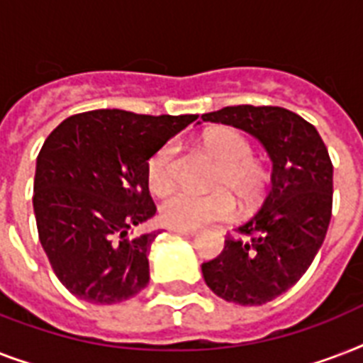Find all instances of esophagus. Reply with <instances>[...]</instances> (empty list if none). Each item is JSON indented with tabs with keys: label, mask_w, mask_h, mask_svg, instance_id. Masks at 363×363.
<instances>
[{
	"label": "esophagus",
	"mask_w": 363,
	"mask_h": 363,
	"mask_svg": "<svg viewBox=\"0 0 363 363\" xmlns=\"http://www.w3.org/2000/svg\"><path fill=\"white\" fill-rule=\"evenodd\" d=\"M175 233H181V235H184V238H194L196 235V230H184V228H171Z\"/></svg>",
	"instance_id": "34e87169"
}]
</instances>
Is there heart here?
<instances>
[{"label": "heart", "mask_w": 363, "mask_h": 363, "mask_svg": "<svg viewBox=\"0 0 363 363\" xmlns=\"http://www.w3.org/2000/svg\"><path fill=\"white\" fill-rule=\"evenodd\" d=\"M201 145L218 162L213 182L215 186L226 188L245 207H250L262 198L267 173L252 158V148L245 135L233 128H213L205 131ZM175 154L177 143L169 141L147 160V184L156 196H164L173 188ZM227 193L215 190L199 196L177 192L160 205V218L165 226L184 230H198L211 222L228 220L235 213V201Z\"/></svg>", "instance_id": "obj_1"}]
</instances>
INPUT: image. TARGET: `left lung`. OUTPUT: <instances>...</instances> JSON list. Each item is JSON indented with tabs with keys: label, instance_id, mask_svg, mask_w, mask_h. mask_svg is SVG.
<instances>
[{
	"label": "left lung",
	"instance_id": "obj_1",
	"mask_svg": "<svg viewBox=\"0 0 363 363\" xmlns=\"http://www.w3.org/2000/svg\"><path fill=\"white\" fill-rule=\"evenodd\" d=\"M233 125L265 148L271 186L264 203L201 265L207 286L239 305H262L292 288L313 264L332 218L333 165L313 124L282 107L238 105L201 116Z\"/></svg>",
	"mask_w": 363,
	"mask_h": 363
}]
</instances>
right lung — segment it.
<instances>
[{"instance_id": "obj_1", "label": "right lung", "mask_w": 363, "mask_h": 363, "mask_svg": "<svg viewBox=\"0 0 363 363\" xmlns=\"http://www.w3.org/2000/svg\"><path fill=\"white\" fill-rule=\"evenodd\" d=\"M196 118L88 111L65 118L43 143L33 179L37 233L73 296L113 305L147 286L160 233H135L156 215L147 160Z\"/></svg>"}]
</instances>
